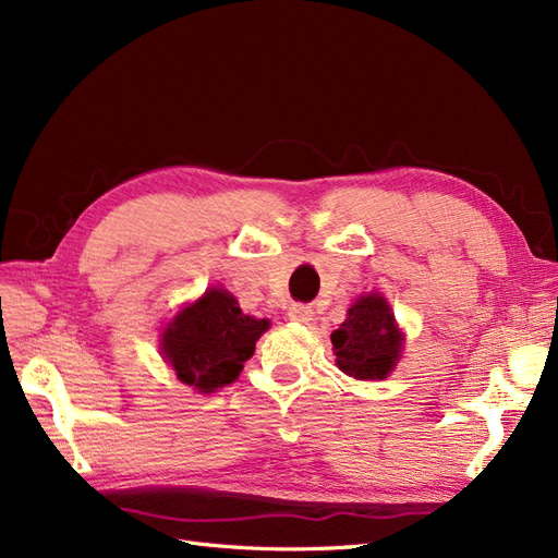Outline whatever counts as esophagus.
<instances>
[{"label": "esophagus", "instance_id": "1", "mask_svg": "<svg viewBox=\"0 0 558 558\" xmlns=\"http://www.w3.org/2000/svg\"><path fill=\"white\" fill-rule=\"evenodd\" d=\"M289 318L295 320V324H310V320H312V310L307 305H293L289 310Z\"/></svg>", "mask_w": 558, "mask_h": 558}]
</instances>
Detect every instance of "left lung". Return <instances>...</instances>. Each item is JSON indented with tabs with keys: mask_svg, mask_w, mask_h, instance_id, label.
Returning a JSON list of instances; mask_svg holds the SVG:
<instances>
[{
	"mask_svg": "<svg viewBox=\"0 0 558 558\" xmlns=\"http://www.w3.org/2000/svg\"><path fill=\"white\" fill-rule=\"evenodd\" d=\"M337 367L356 379H384L400 359L402 335L391 307L377 293L351 305L344 324L330 335Z\"/></svg>",
	"mask_w": 558,
	"mask_h": 558,
	"instance_id": "8db88e82",
	"label": "left lung"
}]
</instances>
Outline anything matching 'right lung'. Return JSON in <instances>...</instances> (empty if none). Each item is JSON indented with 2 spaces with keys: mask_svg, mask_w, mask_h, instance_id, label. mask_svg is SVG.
<instances>
[{
  "mask_svg": "<svg viewBox=\"0 0 558 558\" xmlns=\"http://www.w3.org/2000/svg\"><path fill=\"white\" fill-rule=\"evenodd\" d=\"M267 328V318L246 316L228 291L211 289L167 326L162 353L179 381L214 393L240 377Z\"/></svg>",
  "mask_w": 558,
  "mask_h": 558,
  "instance_id": "add662e5",
  "label": "right lung"
}]
</instances>
